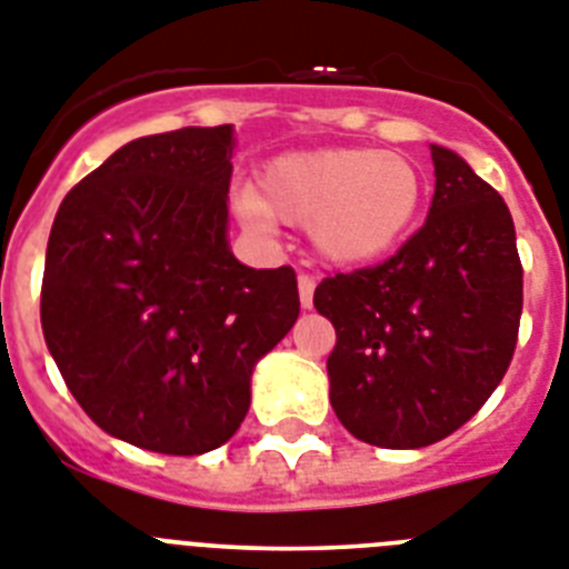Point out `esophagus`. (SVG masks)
Returning <instances> with one entry per match:
<instances>
[{"label":"esophagus","instance_id":"obj_1","mask_svg":"<svg viewBox=\"0 0 569 569\" xmlns=\"http://www.w3.org/2000/svg\"><path fill=\"white\" fill-rule=\"evenodd\" d=\"M313 290H317V279L308 273L299 276V302H302V308L313 305Z\"/></svg>","mask_w":569,"mask_h":569}]
</instances>
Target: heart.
I'll list each match as a JSON object with an SVG mask.
<instances>
[{
    "label": "heart",
    "mask_w": 569,
    "mask_h": 569,
    "mask_svg": "<svg viewBox=\"0 0 569 569\" xmlns=\"http://www.w3.org/2000/svg\"><path fill=\"white\" fill-rule=\"evenodd\" d=\"M425 197L416 162L392 150L337 148L288 153L267 162L258 194L238 206L256 227L270 218L308 227L317 252L335 264L360 267L387 256L412 227Z\"/></svg>",
    "instance_id": "1"
}]
</instances>
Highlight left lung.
Listing matches in <instances>:
<instances>
[{"mask_svg":"<svg viewBox=\"0 0 569 569\" xmlns=\"http://www.w3.org/2000/svg\"><path fill=\"white\" fill-rule=\"evenodd\" d=\"M436 194L396 256L313 290L331 319V407L355 439L407 450L442 442L503 380L523 311L509 206L453 150L433 144Z\"/></svg>","mask_w":569,"mask_h":569,"instance_id":"8db88e82","label":"left lung"}]
</instances>
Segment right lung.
Segmentation results:
<instances>
[{
	"label": "right lung",
	"instance_id": "obj_1",
	"mask_svg": "<svg viewBox=\"0 0 569 569\" xmlns=\"http://www.w3.org/2000/svg\"><path fill=\"white\" fill-rule=\"evenodd\" d=\"M232 127L127 142L60 203L42 270L46 346L83 412L136 448L232 439L250 375L299 317L293 267L229 252Z\"/></svg>",
	"mask_w": 569,
	"mask_h": 569
}]
</instances>
